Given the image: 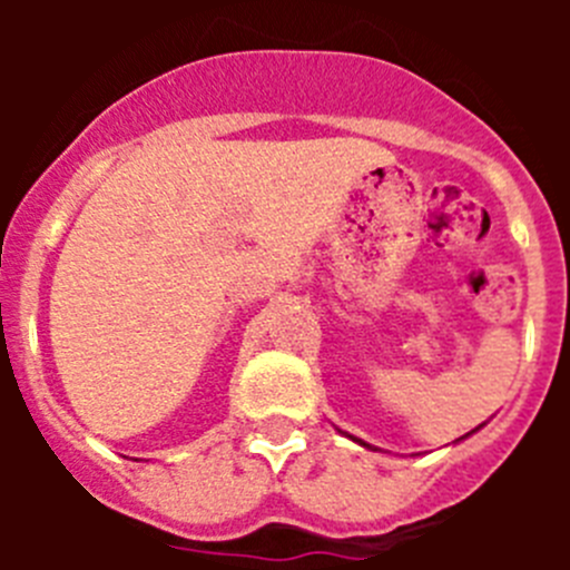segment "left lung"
<instances>
[{
	"mask_svg": "<svg viewBox=\"0 0 570 570\" xmlns=\"http://www.w3.org/2000/svg\"><path fill=\"white\" fill-rule=\"evenodd\" d=\"M351 440H354V442H360V445H362V448H371V445H367V442H362V440H356V436H351ZM374 451H376V448H374Z\"/></svg>",
	"mask_w": 570,
	"mask_h": 570,
	"instance_id": "1",
	"label": "left lung"
}]
</instances>
